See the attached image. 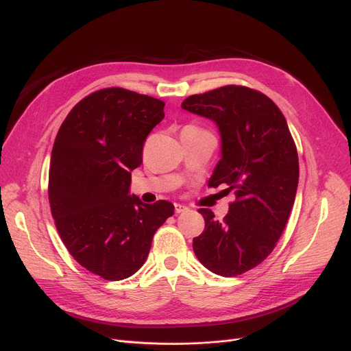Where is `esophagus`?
I'll use <instances>...</instances> for the list:
<instances>
[{
	"label": "esophagus",
	"mask_w": 351,
	"mask_h": 351,
	"mask_svg": "<svg viewBox=\"0 0 351 351\" xmlns=\"http://www.w3.org/2000/svg\"><path fill=\"white\" fill-rule=\"evenodd\" d=\"M186 210H188V208H186L185 205L175 204V212H176V213H183V212H186Z\"/></svg>",
	"instance_id": "1"
}]
</instances>
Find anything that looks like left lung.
Returning <instances> with one entry per match:
<instances>
[{
    "label": "left lung",
    "mask_w": 351,
    "mask_h": 351,
    "mask_svg": "<svg viewBox=\"0 0 351 351\" xmlns=\"http://www.w3.org/2000/svg\"><path fill=\"white\" fill-rule=\"evenodd\" d=\"M191 114L210 119L220 135V160L209 186L236 189L223 222L199 209L205 230L193 252L210 271L232 278L273 252L282 236L299 185V158L287 122L262 92L228 85L182 102Z\"/></svg>",
    "instance_id": "1"
}]
</instances>
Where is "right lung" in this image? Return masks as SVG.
Wrapping results in <instances>:
<instances>
[{
  "label": "right lung",
  "mask_w": 351,
  "mask_h": 351,
  "mask_svg": "<svg viewBox=\"0 0 351 351\" xmlns=\"http://www.w3.org/2000/svg\"><path fill=\"white\" fill-rule=\"evenodd\" d=\"M163 108L132 90L101 89L72 108L55 138L48 183L55 226L73 259L102 279L138 271L155 232L173 215L171 202L147 205L129 193Z\"/></svg>",
  "instance_id": "obj_1"
}]
</instances>
